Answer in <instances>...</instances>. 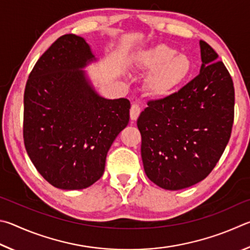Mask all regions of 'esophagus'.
<instances>
[{"label":"esophagus","instance_id":"34e87169","mask_svg":"<svg viewBox=\"0 0 250 250\" xmlns=\"http://www.w3.org/2000/svg\"><path fill=\"white\" fill-rule=\"evenodd\" d=\"M142 112V108L141 106L137 103H133L132 104V107H130V112H129V115H130V120L132 121H136L139 114Z\"/></svg>","mask_w":250,"mask_h":250}]
</instances>
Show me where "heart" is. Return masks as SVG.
I'll return each instance as SVG.
<instances>
[{
    "mask_svg": "<svg viewBox=\"0 0 250 250\" xmlns=\"http://www.w3.org/2000/svg\"><path fill=\"white\" fill-rule=\"evenodd\" d=\"M132 67L138 71H150L146 79L147 93L155 98H166L187 80L192 70V61L186 54L159 43L139 51Z\"/></svg>",
    "mask_w": 250,
    "mask_h": 250,
    "instance_id": "heart-1",
    "label": "heart"
}]
</instances>
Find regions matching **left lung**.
Masks as SVG:
<instances>
[{"mask_svg": "<svg viewBox=\"0 0 250 250\" xmlns=\"http://www.w3.org/2000/svg\"><path fill=\"white\" fill-rule=\"evenodd\" d=\"M199 76L176 93L149 101L137 126L149 180L166 190L202 181L229 144L234 122L231 77L213 48L200 41Z\"/></svg>", "mask_w": 250, "mask_h": 250, "instance_id": "left-lung-1", "label": "left lung"}]
</instances>
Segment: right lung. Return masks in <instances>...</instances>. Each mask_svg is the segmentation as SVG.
<instances>
[{"label":"right lung","instance_id":"right-lung-1","mask_svg":"<svg viewBox=\"0 0 250 250\" xmlns=\"http://www.w3.org/2000/svg\"><path fill=\"white\" fill-rule=\"evenodd\" d=\"M96 61L84 38L59 37L38 59L24 93V144L37 171L58 189L81 190L103 176L106 155L129 121L127 99L98 94Z\"/></svg>","mask_w":250,"mask_h":250}]
</instances>
